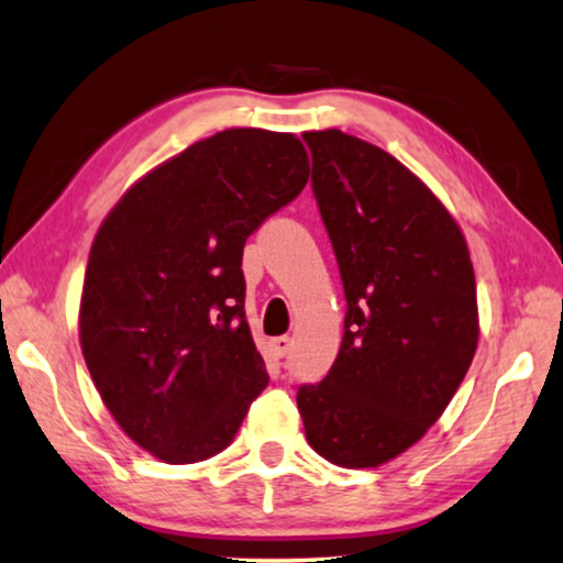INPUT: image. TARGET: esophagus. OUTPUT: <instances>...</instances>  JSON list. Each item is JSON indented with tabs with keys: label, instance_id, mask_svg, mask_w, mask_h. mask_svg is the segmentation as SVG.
<instances>
[{
	"label": "esophagus",
	"instance_id": "34e87169",
	"mask_svg": "<svg viewBox=\"0 0 563 563\" xmlns=\"http://www.w3.org/2000/svg\"><path fill=\"white\" fill-rule=\"evenodd\" d=\"M271 349H273V354L278 356V358L288 356V351H290V339H288V335H278V339H273V341H271Z\"/></svg>",
	"mask_w": 563,
	"mask_h": 563
}]
</instances>
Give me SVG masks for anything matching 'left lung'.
<instances>
[{
    "instance_id": "1",
    "label": "left lung",
    "mask_w": 563,
    "mask_h": 563,
    "mask_svg": "<svg viewBox=\"0 0 563 563\" xmlns=\"http://www.w3.org/2000/svg\"><path fill=\"white\" fill-rule=\"evenodd\" d=\"M310 187L339 263L346 318L298 409L318 455L343 467L397 457L438 422L477 346L475 275L440 199L379 146L308 131Z\"/></svg>"
}]
</instances>
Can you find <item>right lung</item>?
Here are the masks:
<instances>
[{
    "label": "right lung",
    "instance_id": "1",
    "mask_svg": "<svg viewBox=\"0 0 563 563\" xmlns=\"http://www.w3.org/2000/svg\"><path fill=\"white\" fill-rule=\"evenodd\" d=\"M308 172L290 133L230 129L146 174L100 224L82 356L108 412L164 463L222 452L271 382L245 321L242 247Z\"/></svg>",
    "mask_w": 563,
    "mask_h": 563
}]
</instances>
